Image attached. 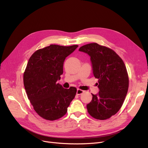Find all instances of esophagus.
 I'll list each match as a JSON object with an SVG mask.
<instances>
[{"label":"esophagus","mask_w":148,"mask_h":148,"mask_svg":"<svg viewBox=\"0 0 148 148\" xmlns=\"http://www.w3.org/2000/svg\"><path fill=\"white\" fill-rule=\"evenodd\" d=\"M84 92V90H82L79 89H77V95H82V94H83Z\"/></svg>","instance_id":"1"}]
</instances>
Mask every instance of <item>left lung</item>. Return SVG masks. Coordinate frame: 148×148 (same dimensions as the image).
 <instances>
[{
  "label": "left lung",
  "instance_id": "1",
  "mask_svg": "<svg viewBox=\"0 0 148 148\" xmlns=\"http://www.w3.org/2000/svg\"><path fill=\"white\" fill-rule=\"evenodd\" d=\"M79 51L90 57L93 74L98 79L99 92L92 94L88 112L97 119L110 118L119 110L127 94L129 79L126 66L113 50L97 43L83 45Z\"/></svg>",
  "mask_w": 148,
  "mask_h": 148
}]
</instances>
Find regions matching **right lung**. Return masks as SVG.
Wrapping results in <instances>:
<instances>
[{"label":"right lung","mask_w":148,"mask_h":148,"mask_svg":"<svg viewBox=\"0 0 148 148\" xmlns=\"http://www.w3.org/2000/svg\"><path fill=\"white\" fill-rule=\"evenodd\" d=\"M77 47L51 44L36 51L28 61L23 74L25 88L34 110L45 119L64 116L75 96V88L64 89L56 82L63 74L65 59Z\"/></svg>","instance_id":"1"}]
</instances>
